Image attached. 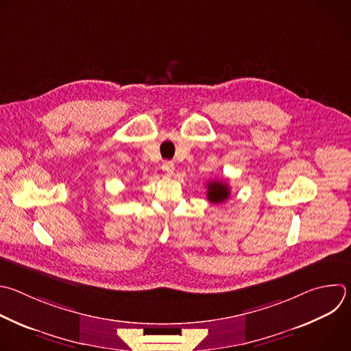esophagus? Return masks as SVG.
<instances>
[{
	"label": "esophagus",
	"instance_id": "obj_1",
	"mask_svg": "<svg viewBox=\"0 0 351 351\" xmlns=\"http://www.w3.org/2000/svg\"><path fill=\"white\" fill-rule=\"evenodd\" d=\"M162 171L165 172V175H168V176H171L172 173H173V171H175V164L173 162H171V161H165L164 164H162Z\"/></svg>",
	"mask_w": 351,
	"mask_h": 351
}]
</instances>
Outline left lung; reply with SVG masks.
Wrapping results in <instances>:
<instances>
[{"label":"left lung","mask_w":351,"mask_h":351,"mask_svg":"<svg viewBox=\"0 0 351 351\" xmlns=\"http://www.w3.org/2000/svg\"><path fill=\"white\" fill-rule=\"evenodd\" d=\"M206 187H208L206 197H208L209 202H212V204L224 202L230 197V189L224 180L208 182Z\"/></svg>","instance_id":"left-lung-1"}]
</instances>
